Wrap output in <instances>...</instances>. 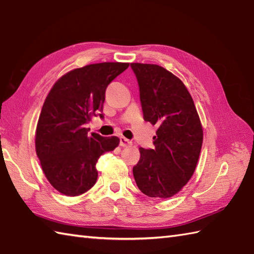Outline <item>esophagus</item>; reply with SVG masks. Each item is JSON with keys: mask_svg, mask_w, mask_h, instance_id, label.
<instances>
[{"mask_svg": "<svg viewBox=\"0 0 254 254\" xmlns=\"http://www.w3.org/2000/svg\"><path fill=\"white\" fill-rule=\"evenodd\" d=\"M120 145L122 147H127V146H131L132 142L126 137H120Z\"/></svg>", "mask_w": 254, "mask_h": 254, "instance_id": "34e87169", "label": "esophagus"}]
</instances>
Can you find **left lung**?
<instances>
[{"instance_id": "8db88e82", "label": "left lung", "mask_w": 254, "mask_h": 254, "mask_svg": "<svg viewBox=\"0 0 254 254\" xmlns=\"http://www.w3.org/2000/svg\"><path fill=\"white\" fill-rule=\"evenodd\" d=\"M145 121L158 126L154 148H139L133 167L136 185L149 197L174 196L190 180L198 160L203 130L186 86L156 64L131 63Z\"/></svg>"}]
</instances>
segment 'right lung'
Instances as JSON below:
<instances>
[{"mask_svg":"<svg viewBox=\"0 0 254 254\" xmlns=\"http://www.w3.org/2000/svg\"><path fill=\"white\" fill-rule=\"evenodd\" d=\"M128 63L89 64L66 73L53 85L42 106L36 153L51 186L67 196L88 191L98 177L97 160L120 139L89 133L91 117L104 119L106 89Z\"/></svg>","mask_w":254,"mask_h":254,"instance_id":"obj_1","label":"right lung"}]
</instances>
